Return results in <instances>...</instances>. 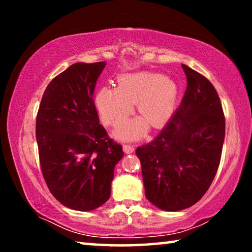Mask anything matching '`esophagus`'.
I'll use <instances>...</instances> for the list:
<instances>
[{"instance_id": "34e87169", "label": "esophagus", "mask_w": 252, "mask_h": 252, "mask_svg": "<svg viewBox=\"0 0 252 252\" xmlns=\"http://www.w3.org/2000/svg\"><path fill=\"white\" fill-rule=\"evenodd\" d=\"M123 151H125L126 155H130V153L134 151V148L133 146H131V144H123Z\"/></svg>"}]
</instances>
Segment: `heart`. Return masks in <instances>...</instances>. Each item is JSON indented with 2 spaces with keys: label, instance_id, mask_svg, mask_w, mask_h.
I'll list each match as a JSON object with an SVG mask.
<instances>
[{
  "label": "heart",
  "instance_id": "b5f03b06",
  "mask_svg": "<svg viewBox=\"0 0 252 252\" xmlns=\"http://www.w3.org/2000/svg\"><path fill=\"white\" fill-rule=\"evenodd\" d=\"M178 99V85L172 79L153 72L122 74L117 88H102L96 92L94 102L104 123L114 126L127 118L132 104L141 118L121 123L116 129L119 139L130 140L141 136L147 123L161 127L172 117Z\"/></svg>",
  "mask_w": 252,
  "mask_h": 252
}]
</instances>
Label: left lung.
<instances>
[{"label": "left lung", "mask_w": 252, "mask_h": 252, "mask_svg": "<svg viewBox=\"0 0 252 252\" xmlns=\"http://www.w3.org/2000/svg\"><path fill=\"white\" fill-rule=\"evenodd\" d=\"M187 90L181 104L150 143L138 147L146 197L164 211L197 203L215 179L224 141L225 120L210 81L182 64Z\"/></svg>", "instance_id": "left-lung-1"}]
</instances>
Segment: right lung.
<instances>
[{"mask_svg": "<svg viewBox=\"0 0 252 252\" xmlns=\"http://www.w3.org/2000/svg\"><path fill=\"white\" fill-rule=\"evenodd\" d=\"M105 62L74 63L51 81L36 116L43 178L53 197L73 210L108 201L122 147L100 125L93 92Z\"/></svg>", "mask_w": 252, "mask_h": 252, "instance_id": "right-lung-1", "label": "right lung"}]
</instances>
